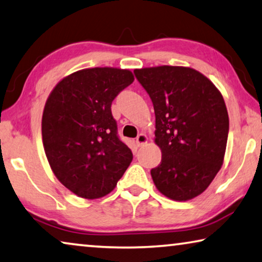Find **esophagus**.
I'll return each mask as SVG.
<instances>
[{
  "mask_svg": "<svg viewBox=\"0 0 262 262\" xmlns=\"http://www.w3.org/2000/svg\"><path fill=\"white\" fill-rule=\"evenodd\" d=\"M147 141H148V139H147L146 135L140 134L138 138H136V144H138L139 147H142V146H144V144L147 143Z\"/></svg>",
  "mask_w": 262,
  "mask_h": 262,
  "instance_id": "obj_1",
  "label": "esophagus"
}]
</instances>
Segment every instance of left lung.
I'll list each match as a JSON object with an SVG mask.
<instances>
[{"label":"left lung","instance_id":"obj_1","mask_svg":"<svg viewBox=\"0 0 262 262\" xmlns=\"http://www.w3.org/2000/svg\"><path fill=\"white\" fill-rule=\"evenodd\" d=\"M155 111V142L162 161L150 170L156 188L173 201H189L221 170L228 136L223 95L202 73L182 66L135 70Z\"/></svg>","mask_w":262,"mask_h":262}]
</instances>
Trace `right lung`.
Wrapping results in <instances>:
<instances>
[{
  "mask_svg": "<svg viewBox=\"0 0 262 262\" xmlns=\"http://www.w3.org/2000/svg\"><path fill=\"white\" fill-rule=\"evenodd\" d=\"M134 81L129 70L94 68L64 78L41 119L44 150L53 173L77 196H106L129 167L133 152L118 135L112 102Z\"/></svg>",
  "mask_w": 262,
  "mask_h": 262,
  "instance_id": "right-lung-1",
  "label": "right lung"
}]
</instances>
